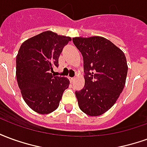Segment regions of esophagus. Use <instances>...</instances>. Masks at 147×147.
I'll list each match as a JSON object with an SVG mask.
<instances>
[{
	"instance_id": "1",
	"label": "esophagus",
	"mask_w": 147,
	"mask_h": 147,
	"mask_svg": "<svg viewBox=\"0 0 147 147\" xmlns=\"http://www.w3.org/2000/svg\"><path fill=\"white\" fill-rule=\"evenodd\" d=\"M69 80H70L71 83H73L74 80H75V79H74V78H69Z\"/></svg>"
}]
</instances>
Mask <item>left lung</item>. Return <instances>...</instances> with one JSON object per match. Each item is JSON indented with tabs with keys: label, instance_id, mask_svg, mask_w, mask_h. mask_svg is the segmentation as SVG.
<instances>
[{
	"label": "left lung",
	"instance_id": "obj_1",
	"mask_svg": "<svg viewBox=\"0 0 147 147\" xmlns=\"http://www.w3.org/2000/svg\"><path fill=\"white\" fill-rule=\"evenodd\" d=\"M74 44L83 57L85 85L76 91L80 109L97 117L116 103L126 83L127 64L123 52L103 37H76Z\"/></svg>",
	"mask_w": 147,
	"mask_h": 147
}]
</instances>
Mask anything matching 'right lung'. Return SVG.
<instances>
[{
  "instance_id": "add662e5",
  "label": "right lung",
  "mask_w": 147,
  "mask_h": 147,
  "mask_svg": "<svg viewBox=\"0 0 147 147\" xmlns=\"http://www.w3.org/2000/svg\"><path fill=\"white\" fill-rule=\"evenodd\" d=\"M71 38L44 31L23 42L16 56V80L27 105L40 114H49L59 106L69 86L65 77L50 73L58 67L62 49Z\"/></svg>"
}]
</instances>
